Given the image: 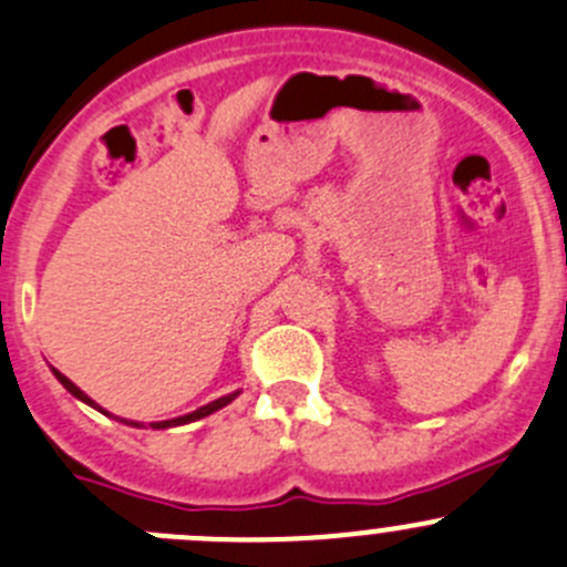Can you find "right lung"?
Segmentation results:
<instances>
[{"instance_id": "1", "label": "right lung", "mask_w": 567, "mask_h": 567, "mask_svg": "<svg viewBox=\"0 0 567 567\" xmlns=\"http://www.w3.org/2000/svg\"><path fill=\"white\" fill-rule=\"evenodd\" d=\"M54 377L60 379V384H63L65 390H69L71 395H76V399L80 401H85V404H91V406H96L93 404V399H87L85 393H82L80 388H76L74 382H71V379H65L63 373L60 371H54ZM235 395L238 393H229V395H221V399H216V401H210V404H205V406H199V410H194V412H188V415H183V417H174V421H161V423H150V426H155V430H166V426H177V423H190V421H199V417H205V415H210V412H216V410H221V406H227L229 401L235 399ZM104 412V410H102ZM126 423H132V421H126ZM132 426H137V423H132Z\"/></svg>"}]
</instances>
